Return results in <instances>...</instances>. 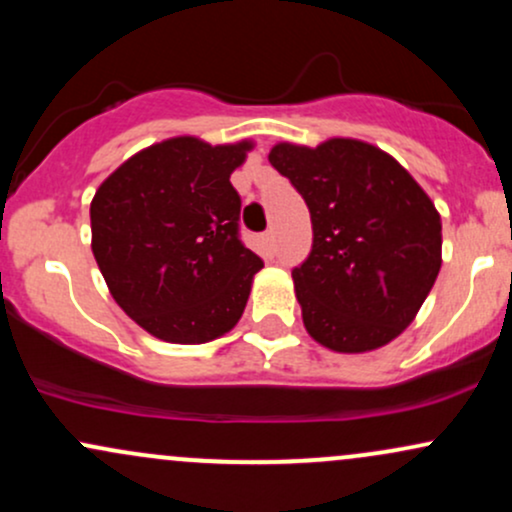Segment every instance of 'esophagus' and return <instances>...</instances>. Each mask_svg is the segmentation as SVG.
<instances>
[{"label":"esophagus","instance_id":"34e87169","mask_svg":"<svg viewBox=\"0 0 512 512\" xmlns=\"http://www.w3.org/2000/svg\"><path fill=\"white\" fill-rule=\"evenodd\" d=\"M262 245H264V252H267V255L272 257L274 252H276V238H274V231H272V228H269V231H264V233H262Z\"/></svg>","mask_w":512,"mask_h":512}]
</instances>
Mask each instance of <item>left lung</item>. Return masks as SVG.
<instances>
[{"mask_svg": "<svg viewBox=\"0 0 512 512\" xmlns=\"http://www.w3.org/2000/svg\"><path fill=\"white\" fill-rule=\"evenodd\" d=\"M269 163L305 199L313 248L293 267L303 325L342 354L407 330L440 272V216L392 156L356 139L276 144Z\"/></svg>", "mask_w": 512, "mask_h": 512, "instance_id": "8db88e82", "label": "left lung"}]
</instances>
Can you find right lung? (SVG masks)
<instances>
[{"label": "right lung", "mask_w": 512, "mask_h": 512, "mask_svg": "<svg viewBox=\"0 0 512 512\" xmlns=\"http://www.w3.org/2000/svg\"><path fill=\"white\" fill-rule=\"evenodd\" d=\"M250 142L175 137L139 151L91 202L93 257L110 293L163 342L204 344L243 315L262 257L240 240L231 173Z\"/></svg>", "instance_id": "1"}]
</instances>
